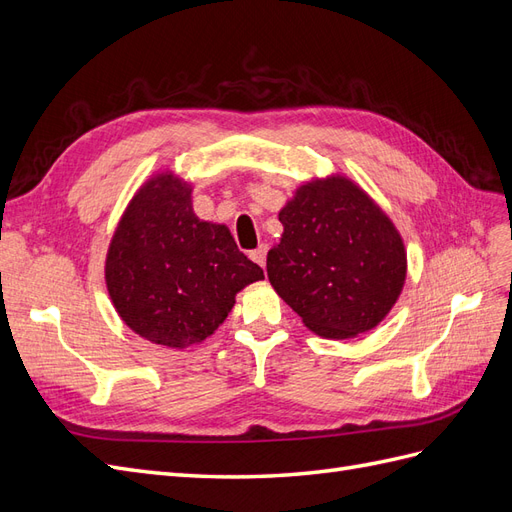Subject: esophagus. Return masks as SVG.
<instances>
[{
	"label": "esophagus",
	"instance_id": "1",
	"mask_svg": "<svg viewBox=\"0 0 512 512\" xmlns=\"http://www.w3.org/2000/svg\"><path fill=\"white\" fill-rule=\"evenodd\" d=\"M250 258L256 262V265H260L262 269H265V262H267V245H258L256 250L250 254Z\"/></svg>",
	"mask_w": 512,
	"mask_h": 512
}]
</instances>
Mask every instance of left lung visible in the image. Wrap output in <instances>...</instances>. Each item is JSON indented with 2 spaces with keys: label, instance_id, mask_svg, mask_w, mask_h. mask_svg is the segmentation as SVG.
Masks as SVG:
<instances>
[{
  "label": "left lung",
  "instance_id": "1",
  "mask_svg": "<svg viewBox=\"0 0 512 512\" xmlns=\"http://www.w3.org/2000/svg\"><path fill=\"white\" fill-rule=\"evenodd\" d=\"M280 243L267 254L275 292L327 339L376 329L406 284V245L393 220L350 177L301 183L280 209Z\"/></svg>",
  "mask_w": 512,
  "mask_h": 512
}]
</instances>
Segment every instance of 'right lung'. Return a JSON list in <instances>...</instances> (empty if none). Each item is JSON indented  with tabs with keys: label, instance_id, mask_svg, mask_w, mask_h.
Returning <instances> with one entry per match:
<instances>
[{
	"label": "right lung",
	"instance_id": "right-lung-1",
	"mask_svg": "<svg viewBox=\"0 0 512 512\" xmlns=\"http://www.w3.org/2000/svg\"><path fill=\"white\" fill-rule=\"evenodd\" d=\"M104 280L126 327L181 350L213 335L237 292L265 273L239 252L226 224L198 218L192 183L166 168L136 190L119 218Z\"/></svg>",
	"mask_w": 512,
	"mask_h": 512
}]
</instances>
